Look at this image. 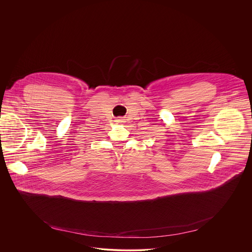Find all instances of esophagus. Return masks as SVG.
I'll list each match as a JSON object with an SVG mask.
<instances>
[{
    "mask_svg": "<svg viewBox=\"0 0 252 252\" xmlns=\"http://www.w3.org/2000/svg\"><path fill=\"white\" fill-rule=\"evenodd\" d=\"M116 122L118 123V124H120V123H122V122H124V120L122 119V118H119V119H116Z\"/></svg>",
    "mask_w": 252,
    "mask_h": 252,
    "instance_id": "1",
    "label": "esophagus"
}]
</instances>
